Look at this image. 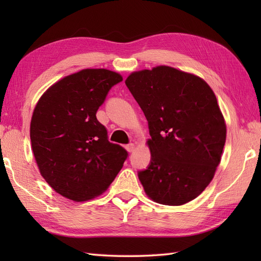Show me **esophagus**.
Listing matches in <instances>:
<instances>
[{"label": "esophagus", "mask_w": 261, "mask_h": 261, "mask_svg": "<svg viewBox=\"0 0 261 261\" xmlns=\"http://www.w3.org/2000/svg\"><path fill=\"white\" fill-rule=\"evenodd\" d=\"M125 148L129 152H134L135 149H136V145H135V143H129V145L125 146Z\"/></svg>", "instance_id": "esophagus-1"}]
</instances>
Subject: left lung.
Listing matches in <instances>:
<instances>
[{
	"instance_id": "8db88e82",
	"label": "left lung",
	"mask_w": 261,
	"mask_h": 261,
	"mask_svg": "<svg viewBox=\"0 0 261 261\" xmlns=\"http://www.w3.org/2000/svg\"><path fill=\"white\" fill-rule=\"evenodd\" d=\"M148 121L151 159L138 177L147 195L182 205L201 194L220 164L226 137L223 115L199 77L168 66L132 73L125 80Z\"/></svg>"
}]
</instances>
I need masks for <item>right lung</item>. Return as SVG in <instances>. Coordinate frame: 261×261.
Instances as JSON below:
<instances>
[{
	"label": "right lung",
	"instance_id": "obj_1",
	"mask_svg": "<svg viewBox=\"0 0 261 261\" xmlns=\"http://www.w3.org/2000/svg\"><path fill=\"white\" fill-rule=\"evenodd\" d=\"M120 82L114 71L83 69L57 82L38 101L30 125L32 151L41 176L60 195L76 202L99 195L127 158L96 119Z\"/></svg>",
	"mask_w": 261,
	"mask_h": 261
}]
</instances>
